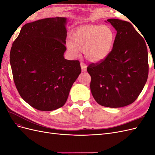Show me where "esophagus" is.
I'll return each mask as SVG.
<instances>
[{
	"mask_svg": "<svg viewBox=\"0 0 155 155\" xmlns=\"http://www.w3.org/2000/svg\"><path fill=\"white\" fill-rule=\"evenodd\" d=\"M81 70L83 72H85L87 70V66L85 63H83V62L81 63Z\"/></svg>",
	"mask_w": 155,
	"mask_h": 155,
	"instance_id": "esophagus-1",
	"label": "esophagus"
}]
</instances>
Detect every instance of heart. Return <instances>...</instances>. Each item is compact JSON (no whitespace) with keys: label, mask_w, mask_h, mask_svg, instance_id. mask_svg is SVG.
<instances>
[{"label":"heart","mask_w":155,"mask_h":155,"mask_svg":"<svg viewBox=\"0 0 155 155\" xmlns=\"http://www.w3.org/2000/svg\"><path fill=\"white\" fill-rule=\"evenodd\" d=\"M115 39V32L110 26L88 25L74 31L65 46L73 57H77L83 50L84 56L88 61L97 63L109 55Z\"/></svg>","instance_id":"1"}]
</instances>
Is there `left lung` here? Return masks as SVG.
<instances>
[{"instance_id":"8db88e82","label":"left lung","mask_w":155,"mask_h":155,"mask_svg":"<svg viewBox=\"0 0 155 155\" xmlns=\"http://www.w3.org/2000/svg\"><path fill=\"white\" fill-rule=\"evenodd\" d=\"M117 31L112 50L107 58L87 67L91 91L98 104L118 108L137 99L146 83L148 53L144 39L130 22L109 18Z\"/></svg>"}]
</instances>
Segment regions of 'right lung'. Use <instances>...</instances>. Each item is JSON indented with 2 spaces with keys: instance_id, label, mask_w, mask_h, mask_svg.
<instances>
[{
  "instance_id": "right-lung-1",
  "label": "right lung",
  "mask_w": 155,
  "mask_h": 155,
  "mask_svg": "<svg viewBox=\"0 0 155 155\" xmlns=\"http://www.w3.org/2000/svg\"><path fill=\"white\" fill-rule=\"evenodd\" d=\"M67 22V18L57 17L27 23L12 46L16 88L22 99L39 110L63 107L81 72L79 61L64 58Z\"/></svg>"
}]
</instances>
